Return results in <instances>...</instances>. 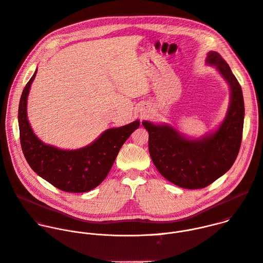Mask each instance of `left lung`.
Segmentation results:
<instances>
[{
	"label": "left lung",
	"instance_id": "8db88e82",
	"mask_svg": "<svg viewBox=\"0 0 263 263\" xmlns=\"http://www.w3.org/2000/svg\"><path fill=\"white\" fill-rule=\"evenodd\" d=\"M206 60L217 67L231 88L227 117L215 133L190 140L170 126L142 123L148 132V152L158 172L175 185L189 190L204 189L228 172L238 155L242 138L245 103L241 87L217 52H209Z\"/></svg>",
	"mask_w": 263,
	"mask_h": 263
}]
</instances>
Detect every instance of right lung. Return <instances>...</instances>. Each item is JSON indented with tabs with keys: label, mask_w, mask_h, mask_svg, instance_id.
I'll list each match as a JSON object with an SVG mask.
<instances>
[{
	"label": "right lung",
	"mask_w": 263,
	"mask_h": 263,
	"mask_svg": "<svg viewBox=\"0 0 263 263\" xmlns=\"http://www.w3.org/2000/svg\"><path fill=\"white\" fill-rule=\"evenodd\" d=\"M36 72L26 84L18 106L20 139L25 158L37 175L58 190L89 192L106 178L122 145L139 127V122L108 129L91 144L74 151L45 144L33 133L27 119V98Z\"/></svg>",
	"instance_id": "add662e5"
}]
</instances>
